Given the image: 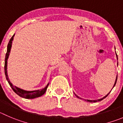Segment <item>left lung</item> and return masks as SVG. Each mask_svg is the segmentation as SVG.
<instances>
[{
  "label": "left lung",
  "mask_w": 123,
  "mask_h": 123,
  "mask_svg": "<svg viewBox=\"0 0 123 123\" xmlns=\"http://www.w3.org/2000/svg\"><path fill=\"white\" fill-rule=\"evenodd\" d=\"M116 55H117V53H116ZM117 59H118V58H117ZM117 77H118V76H117V78H116V81H115V84H114V86H113V87H115V84H116V83H117ZM110 92L109 93L107 94V95H105V96H104V97H103V98H101V99H97V100H90V99H85V101H88V102H90V103H93H93H96V102L100 101L103 100V99H104V98H106L107 96H108V95H109V94L110 93ZM76 95V96H77V97H78V98H80V99H82V98H80V97H79V96H78L77 95Z\"/></svg>",
  "instance_id": "obj_1"
}]
</instances>
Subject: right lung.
Instances as JSON below:
<instances>
[{
  "label": "right lung",
  "mask_w": 123,
  "mask_h": 123,
  "mask_svg": "<svg viewBox=\"0 0 123 123\" xmlns=\"http://www.w3.org/2000/svg\"><path fill=\"white\" fill-rule=\"evenodd\" d=\"M14 36V34L11 37L10 41H9L8 44L7 46V51H6V55H5V74L6 80H7V81L8 82L10 87L12 88L13 91L17 95H18L19 96L22 97V98H26V99H33V98H38V97L42 96V95L45 93L47 89L48 86H49V83H48V84L45 87H44L42 89H40V90H33V91H27V90H23V89H20V88L16 86H14V85L10 82V80H9L8 78L7 73V60L8 58L9 57V55H10V50H11V45H12V40H13Z\"/></svg>",
  "instance_id": "right-lung-1"
}]
</instances>
